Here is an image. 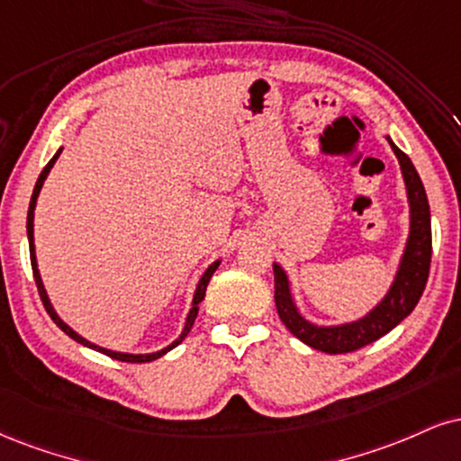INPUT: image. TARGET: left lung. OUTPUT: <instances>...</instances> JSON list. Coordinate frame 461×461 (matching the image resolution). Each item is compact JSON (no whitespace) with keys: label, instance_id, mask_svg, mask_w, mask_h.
Masks as SVG:
<instances>
[{"label":"left lung","instance_id":"8db88e82","mask_svg":"<svg viewBox=\"0 0 461 461\" xmlns=\"http://www.w3.org/2000/svg\"><path fill=\"white\" fill-rule=\"evenodd\" d=\"M393 152L399 160L402 169L403 186H406L410 223H408V238L403 245V253L399 258L395 276L393 284L386 290L384 296L380 298L374 307L369 309L363 318L343 321V324H315L307 320L294 301L290 276L281 264H273L275 270V303L279 318L287 326V330L294 337H298L303 343H307L313 350L326 354H346L354 352L358 348L369 346L386 332L395 329L403 318L412 313L417 307L420 294L425 290L427 275H429L431 262V214L429 203H427L425 186L414 169L412 160L399 149L389 135Z\"/></svg>","mask_w":461,"mask_h":461}]
</instances>
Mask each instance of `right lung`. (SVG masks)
<instances>
[{
    "label": "right lung",
    "instance_id": "obj_1",
    "mask_svg": "<svg viewBox=\"0 0 461 461\" xmlns=\"http://www.w3.org/2000/svg\"><path fill=\"white\" fill-rule=\"evenodd\" d=\"M62 149H64V148H59L58 152H55V157H53L51 160H49V163H47V167H44V169H42V174L38 176V180H36V186H34V193H32V199H30V210H27V240H30V258H32V270H34V279H36L38 292H41V298H42V304H44V309H47V313L51 315V320L55 321V324H58L59 329H62V330L66 332V335L70 337V339L79 341L81 346H87V348H92V350H96V352H103V354H107V357L115 358V360H124V363H149V360H157V358L163 357V354H167L169 350H174L176 346H180V343L185 341V337L188 335V332H191V329H193V321H195V318H197V312H199V303H202V301H203V296H206V287H208V284H210V279H212L214 270L219 268L221 259H216V262L210 264L208 268H206V273H203L202 276H199V281H197V287H195V294H193V303H191V309H188V313H186L185 326H182V332H180V335L176 337L174 341L169 343V346L160 348V350H157V352H146V354H131V352H118V350H109V348H103V346H98V343H94V341H90V339H86V337L79 335V332H77L75 329H72V326L66 324V321H64V320L59 318V315H58V312H55V307H53V304H51V298H49L47 290H44V284H42L41 270H38V259H36V245H34V210H36L38 195H41V191H42V185H44V180H47V176L51 174V169H53L55 160L59 158V154H62Z\"/></svg>",
    "mask_w": 461,
    "mask_h": 461
}]
</instances>
